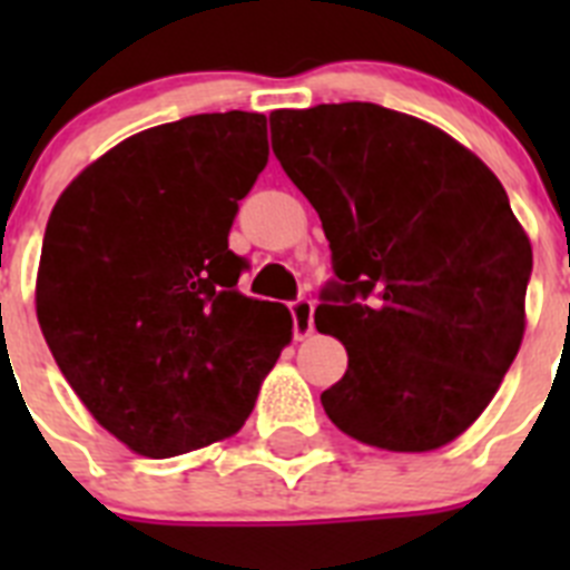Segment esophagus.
Returning <instances> with one entry per match:
<instances>
[{"instance_id": "esophagus-1", "label": "esophagus", "mask_w": 570, "mask_h": 570, "mask_svg": "<svg viewBox=\"0 0 570 570\" xmlns=\"http://www.w3.org/2000/svg\"><path fill=\"white\" fill-rule=\"evenodd\" d=\"M291 314H294V336L296 340H308L314 334V302L299 296L291 302Z\"/></svg>"}]
</instances>
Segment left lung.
<instances>
[{"instance_id": "1", "label": "left lung", "mask_w": 570, "mask_h": 570, "mask_svg": "<svg viewBox=\"0 0 570 570\" xmlns=\"http://www.w3.org/2000/svg\"><path fill=\"white\" fill-rule=\"evenodd\" d=\"M271 134L340 279L314 314L347 351L345 376L322 391L325 414L396 454L454 442L525 334L533 254L505 188L454 136L382 105L282 108Z\"/></svg>"}]
</instances>
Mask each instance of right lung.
Wrapping results in <instances>:
<instances>
[{
	"instance_id": "right-lung-1",
	"label": "right lung",
	"mask_w": 570,
	"mask_h": 570,
	"mask_svg": "<svg viewBox=\"0 0 570 570\" xmlns=\"http://www.w3.org/2000/svg\"><path fill=\"white\" fill-rule=\"evenodd\" d=\"M268 165V119L228 110L156 125L62 190L37 271V320L94 420L168 460L245 425L291 345L279 302L245 296L228 248Z\"/></svg>"
}]
</instances>
